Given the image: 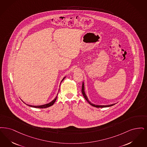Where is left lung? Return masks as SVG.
<instances>
[{"mask_svg": "<svg viewBox=\"0 0 147 147\" xmlns=\"http://www.w3.org/2000/svg\"><path fill=\"white\" fill-rule=\"evenodd\" d=\"M82 94H83V96L84 97V98L86 99V100L88 102L90 103V104L93 106V107H94L96 108H105V107H111V106H113L114 105H115V104H111V105H94V104H92L91 102H90V101L88 100L87 96L86 95L85 93H84V84L82 83Z\"/></svg>", "mask_w": 147, "mask_h": 147, "instance_id": "8db88e82", "label": "left lung"}]
</instances>
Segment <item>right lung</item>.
Segmentation results:
<instances>
[{
  "label": "right lung",
  "mask_w": 147,
  "mask_h": 147,
  "mask_svg": "<svg viewBox=\"0 0 147 147\" xmlns=\"http://www.w3.org/2000/svg\"><path fill=\"white\" fill-rule=\"evenodd\" d=\"M65 77H64V78L63 79V80L61 81V82H62V81H63ZM57 96H56V98L51 102L48 103V104H45V105H39V106H33V105H27L31 107H33V108H48L49 107H51V105H53L54 104V103L57 100Z\"/></svg>",
  "instance_id": "obj_1"
}]
</instances>
